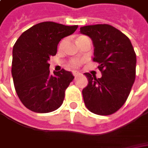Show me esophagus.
Instances as JSON below:
<instances>
[{"mask_svg":"<svg viewBox=\"0 0 148 148\" xmlns=\"http://www.w3.org/2000/svg\"><path fill=\"white\" fill-rule=\"evenodd\" d=\"M72 74H73V76H74V77H78V76L81 74V73H80V72H78V71H72Z\"/></svg>","mask_w":148,"mask_h":148,"instance_id":"34e87169","label":"esophagus"}]
</instances>
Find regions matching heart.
<instances>
[{"label":"heart","instance_id":"heart-1","mask_svg":"<svg viewBox=\"0 0 148 148\" xmlns=\"http://www.w3.org/2000/svg\"><path fill=\"white\" fill-rule=\"evenodd\" d=\"M83 37H85V36H80L79 38H83ZM69 64H70L71 66L77 67V66H79L81 65V62L77 59H72L70 61V63H69Z\"/></svg>","mask_w":148,"mask_h":148}]
</instances>
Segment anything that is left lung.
<instances>
[{"label": "left lung", "instance_id": "8db88e82", "mask_svg": "<svg viewBox=\"0 0 148 148\" xmlns=\"http://www.w3.org/2000/svg\"><path fill=\"white\" fill-rule=\"evenodd\" d=\"M80 32L91 38L93 61L102 73L100 78L85 73L89 82L82 90L85 105L95 114L110 115L126 102L135 81L134 47L124 34L110 25L83 26Z\"/></svg>", "mask_w": 148, "mask_h": 148}]
</instances>
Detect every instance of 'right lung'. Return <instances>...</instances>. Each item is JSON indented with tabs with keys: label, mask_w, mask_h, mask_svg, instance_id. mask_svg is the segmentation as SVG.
<instances>
[{
	"label": "right lung",
	"mask_w": 148,
	"mask_h": 148,
	"mask_svg": "<svg viewBox=\"0 0 148 148\" xmlns=\"http://www.w3.org/2000/svg\"><path fill=\"white\" fill-rule=\"evenodd\" d=\"M77 27L42 22L24 32L15 42L11 73L17 95L27 109L49 113L62 105L66 89L74 77L64 69L50 75L49 61L57 53L60 40Z\"/></svg>",
	"instance_id": "1"
}]
</instances>
